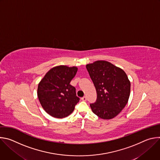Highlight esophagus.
<instances>
[{"instance_id": "1", "label": "esophagus", "mask_w": 160, "mask_h": 160, "mask_svg": "<svg viewBox=\"0 0 160 160\" xmlns=\"http://www.w3.org/2000/svg\"><path fill=\"white\" fill-rule=\"evenodd\" d=\"M81 99H82L83 101H86V100H87V98H86L85 96H83V98H81Z\"/></svg>"}]
</instances>
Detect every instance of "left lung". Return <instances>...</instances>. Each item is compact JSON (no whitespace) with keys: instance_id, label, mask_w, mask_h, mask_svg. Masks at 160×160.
Instances as JSON below:
<instances>
[{"instance_id":"left-lung-1","label":"left lung","mask_w":160,"mask_h":160,"mask_svg":"<svg viewBox=\"0 0 160 160\" xmlns=\"http://www.w3.org/2000/svg\"><path fill=\"white\" fill-rule=\"evenodd\" d=\"M86 68L95 86L97 101L92 112L103 120L117 117L125 107L130 94V82L122 68L103 60L87 64Z\"/></svg>"}]
</instances>
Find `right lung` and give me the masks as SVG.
Instances as JSON below:
<instances>
[{
	"mask_svg": "<svg viewBox=\"0 0 160 160\" xmlns=\"http://www.w3.org/2000/svg\"><path fill=\"white\" fill-rule=\"evenodd\" d=\"M78 68L59 65L52 68L38 83L37 96L43 109L56 118L69 116L80 99L70 82Z\"/></svg>",
	"mask_w": 160,
	"mask_h": 160,
	"instance_id": "1",
	"label": "right lung"
}]
</instances>
